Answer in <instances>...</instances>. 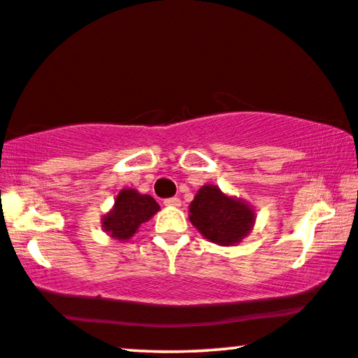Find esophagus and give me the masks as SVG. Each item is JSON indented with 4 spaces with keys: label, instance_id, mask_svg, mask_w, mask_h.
<instances>
[{
    "label": "esophagus",
    "instance_id": "1",
    "mask_svg": "<svg viewBox=\"0 0 358 358\" xmlns=\"http://www.w3.org/2000/svg\"><path fill=\"white\" fill-rule=\"evenodd\" d=\"M164 204L166 208H178L180 204H182V201H180V198H169L165 199Z\"/></svg>",
    "mask_w": 358,
    "mask_h": 358
}]
</instances>
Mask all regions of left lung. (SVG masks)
<instances>
[{
  "mask_svg": "<svg viewBox=\"0 0 358 358\" xmlns=\"http://www.w3.org/2000/svg\"><path fill=\"white\" fill-rule=\"evenodd\" d=\"M188 217L204 239L231 247L250 234L257 214L250 203L229 196L217 185H203L189 204Z\"/></svg>",
  "mask_w": 358,
  "mask_h": 358,
  "instance_id": "left-lung-1",
  "label": "left lung"
}]
</instances>
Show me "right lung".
I'll use <instances>...</instances> for the list:
<instances>
[{
    "label": "right lung",
    "instance_id": "add662e5",
    "mask_svg": "<svg viewBox=\"0 0 358 358\" xmlns=\"http://www.w3.org/2000/svg\"><path fill=\"white\" fill-rule=\"evenodd\" d=\"M157 211H160V206L150 194H142L134 188H122L113 208L101 217V227L111 239L126 242Z\"/></svg>",
    "mask_w": 358,
    "mask_h": 358
}]
</instances>
